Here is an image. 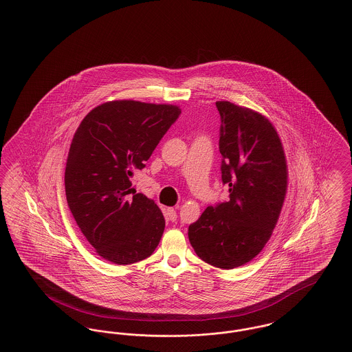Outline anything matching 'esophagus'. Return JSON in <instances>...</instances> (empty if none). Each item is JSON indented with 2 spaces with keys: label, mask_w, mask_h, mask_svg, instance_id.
<instances>
[{
  "label": "esophagus",
  "mask_w": 352,
  "mask_h": 352,
  "mask_svg": "<svg viewBox=\"0 0 352 352\" xmlns=\"http://www.w3.org/2000/svg\"><path fill=\"white\" fill-rule=\"evenodd\" d=\"M166 217H167V219L171 221V222L177 221V210H175L174 207H167V208H166Z\"/></svg>",
  "instance_id": "obj_1"
}]
</instances>
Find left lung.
<instances>
[{"mask_svg":"<svg viewBox=\"0 0 352 352\" xmlns=\"http://www.w3.org/2000/svg\"><path fill=\"white\" fill-rule=\"evenodd\" d=\"M219 151L228 202L208 206L188 226L197 255L231 270L255 258L272 234L287 190V165L280 138L262 114L218 101Z\"/></svg>","mask_w":352,"mask_h":352,"instance_id":"1","label":"left lung"}]
</instances>
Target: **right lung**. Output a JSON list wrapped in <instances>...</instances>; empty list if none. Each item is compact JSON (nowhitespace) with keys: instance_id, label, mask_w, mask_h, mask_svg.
Here are the masks:
<instances>
[{"instance_id":"add662e5","label":"right lung","mask_w":352,"mask_h":352,"mask_svg":"<svg viewBox=\"0 0 352 352\" xmlns=\"http://www.w3.org/2000/svg\"><path fill=\"white\" fill-rule=\"evenodd\" d=\"M181 109L175 104L111 101L78 126L65 167L69 208L97 254L116 265L150 256L165 230L153 199L135 194L130 177L142 170Z\"/></svg>"}]
</instances>
